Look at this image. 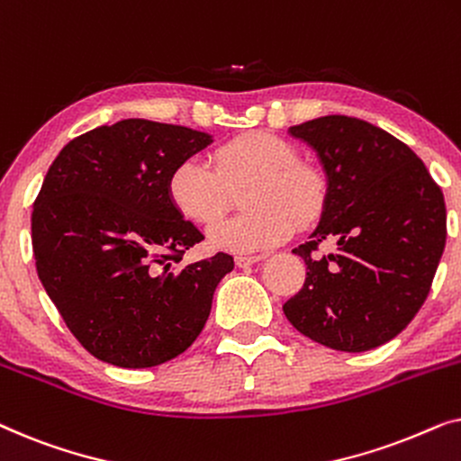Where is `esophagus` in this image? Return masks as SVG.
Wrapping results in <instances>:
<instances>
[{
    "mask_svg": "<svg viewBox=\"0 0 461 461\" xmlns=\"http://www.w3.org/2000/svg\"><path fill=\"white\" fill-rule=\"evenodd\" d=\"M264 260V256H237L235 258V264L239 268H245V267H251V264Z\"/></svg>",
    "mask_w": 461,
    "mask_h": 461,
    "instance_id": "esophagus-1",
    "label": "esophagus"
}]
</instances>
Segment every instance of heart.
Listing matches in <instances>:
<instances>
[{
  "label": "heart",
  "instance_id": "b5f03b06",
  "mask_svg": "<svg viewBox=\"0 0 461 461\" xmlns=\"http://www.w3.org/2000/svg\"><path fill=\"white\" fill-rule=\"evenodd\" d=\"M300 150L285 138L249 131L230 138L212 153V167L182 159L169 169V205L188 222L207 229L230 207V193L241 191V216L210 230L213 249L251 254L287 241L298 226H308L325 205V180L319 169L300 161Z\"/></svg>",
  "mask_w": 461,
  "mask_h": 461
}]
</instances>
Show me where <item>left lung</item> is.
Masks as SVG:
<instances>
[{
	"mask_svg": "<svg viewBox=\"0 0 461 461\" xmlns=\"http://www.w3.org/2000/svg\"><path fill=\"white\" fill-rule=\"evenodd\" d=\"M289 134L317 150L327 194L311 241L294 249L306 281L283 312L327 348L386 344L418 314L443 256L440 186L405 142L363 119L327 115ZM323 240H336L337 251L319 255Z\"/></svg>",
	"mask_w": 461,
	"mask_h": 461,
	"instance_id": "8db88e82",
	"label": "left lung"
}]
</instances>
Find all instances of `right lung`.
Listing matches in <instances>:
<instances>
[{"label": "right lung", "mask_w": 461, "mask_h": 461, "mask_svg": "<svg viewBox=\"0 0 461 461\" xmlns=\"http://www.w3.org/2000/svg\"><path fill=\"white\" fill-rule=\"evenodd\" d=\"M212 142L185 125L123 119L60 150L31 213L37 275L62 321L100 361H172L203 330L232 256L172 268L203 235L169 205V169Z\"/></svg>", "instance_id": "right-lung-1"}]
</instances>
